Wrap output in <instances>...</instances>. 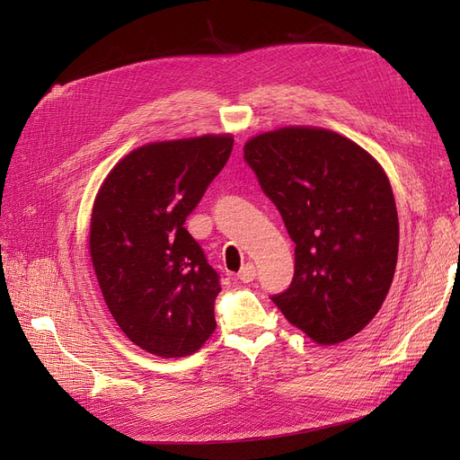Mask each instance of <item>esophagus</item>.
Wrapping results in <instances>:
<instances>
[{"mask_svg":"<svg viewBox=\"0 0 460 460\" xmlns=\"http://www.w3.org/2000/svg\"><path fill=\"white\" fill-rule=\"evenodd\" d=\"M255 276H257V270H255V267H253L252 262L244 264V267L240 269V272H238V279H240V281H244V283L253 281V279H255Z\"/></svg>","mask_w":460,"mask_h":460,"instance_id":"1","label":"esophagus"}]
</instances>
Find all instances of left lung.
Segmentation results:
<instances>
[{"mask_svg": "<svg viewBox=\"0 0 460 460\" xmlns=\"http://www.w3.org/2000/svg\"><path fill=\"white\" fill-rule=\"evenodd\" d=\"M244 158L296 244L293 283L272 302L319 345L350 340L373 321L395 274L388 175L358 143L317 127L253 136Z\"/></svg>", "mask_w": 460, "mask_h": 460, "instance_id": "left-lung-1", "label": "left lung"}]
</instances>
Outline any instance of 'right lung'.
Masks as SVG:
<instances>
[{"instance_id": "add662e5", "label": "right lung", "mask_w": 460, "mask_h": 460, "mask_svg": "<svg viewBox=\"0 0 460 460\" xmlns=\"http://www.w3.org/2000/svg\"><path fill=\"white\" fill-rule=\"evenodd\" d=\"M231 151V134L141 145L94 198L89 255L106 305L134 345L160 358L198 352L216 330L220 276L184 222Z\"/></svg>"}]
</instances>
